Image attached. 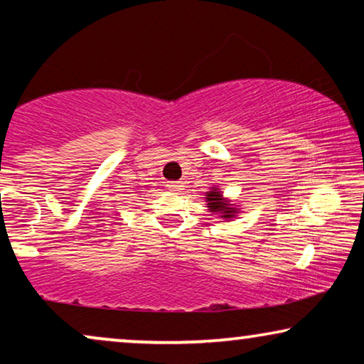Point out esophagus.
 Returning <instances> with one entry per match:
<instances>
[{
	"label": "esophagus",
	"mask_w": 364,
	"mask_h": 364,
	"mask_svg": "<svg viewBox=\"0 0 364 364\" xmlns=\"http://www.w3.org/2000/svg\"><path fill=\"white\" fill-rule=\"evenodd\" d=\"M167 187L172 188V191H178V188H182V183L181 182H167Z\"/></svg>",
	"instance_id": "obj_1"
}]
</instances>
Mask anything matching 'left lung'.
Segmentation results:
<instances>
[{
	"instance_id": "obj_1",
	"label": "left lung",
	"mask_w": 364,
	"mask_h": 364,
	"mask_svg": "<svg viewBox=\"0 0 364 364\" xmlns=\"http://www.w3.org/2000/svg\"><path fill=\"white\" fill-rule=\"evenodd\" d=\"M207 207L210 212H217L220 213L222 218H233L237 213V208L232 207V203H228V200L222 197V192L218 188L212 187L210 192H207L205 197Z\"/></svg>"
}]
</instances>
